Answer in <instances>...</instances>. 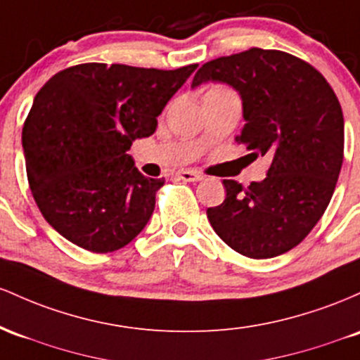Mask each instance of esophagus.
<instances>
[{
    "instance_id": "1",
    "label": "esophagus",
    "mask_w": 360,
    "mask_h": 360,
    "mask_svg": "<svg viewBox=\"0 0 360 360\" xmlns=\"http://www.w3.org/2000/svg\"><path fill=\"white\" fill-rule=\"evenodd\" d=\"M176 176H179V179L184 180V181H199V180H202V175L199 172H195V169H180V172L176 173Z\"/></svg>"
}]
</instances>
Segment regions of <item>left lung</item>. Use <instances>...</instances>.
<instances>
[{
	"label": "left lung",
	"mask_w": 360,
	"mask_h": 360,
	"mask_svg": "<svg viewBox=\"0 0 360 360\" xmlns=\"http://www.w3.org/2000/svg\"><path fill=\"white\" fill-rule=\"evenodd\" d=\"M219 82L243 102L236 143L272 163L248 187L224 180L226 199L207 209L209 223L234 252L272 258L308 236L328 207L343 161V114L328 82L304 60L253 47L209 60L192 88Z\"/></svg>",
	"instance_id": "obj_1"
}]
</instances>
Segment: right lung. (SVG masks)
<instances>
[{
  "instance_id": "right-lung-1",
  "label": "right lung",
  "mask_w": 360,
  "mask_h": 360,
  "mask_svg": "<svg viewBox=\"0 0 360 360\" xmlns=\"http://www.w3.org/2000/svg\"><path fill=\"white\" fill-rule=\"evenodd\" d=\"M195 68L86 63L40 88L22 144L32 195L56 231L95 253L143 231L165 180L144 176L127 151L156 131V117Z\"/></svg>"
}]
</instances>
